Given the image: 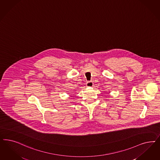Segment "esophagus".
Masks as SVG:
<instances>
[{"mask_svg": "<svg viewBox=\"0 0 160 160\" xmlns=\"http://www.w3.org/2000/svg\"><path fill=\"white\" fill-rule=\"evenodd\" d=\"M86 85H87V87H92L93 85V83L92 82H91V81L87 82V83H86Z\"/></svg>", "mask_w": 160, "mask_h": 160, "instance_id": "34e87169", "label": "esophagus"}]
</instances>
